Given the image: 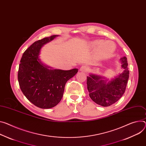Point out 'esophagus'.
I'll list each match as a JSON object with an SVG mask.
<instances>
[{
    "label": "esophagus",
    "mask_w": 146,
    "mask_h": 146,
    "mask_svg": "<svg viewBox=\"0 0 146 146\" xmlns=\"http://www.w3.org/2000/svg\"><path fill=\"white\" fill-rule=\"evenodd\" d=\"M80 70L82 72H84V73L87 72V70H88V68L86 66H82L80 69Z\"/></svg>",
    "instance_id": "obj_1"
}]
</instances>
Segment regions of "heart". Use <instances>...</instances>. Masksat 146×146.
Masks as SVG:
<instances>
[{"mask_svg": "<svg viewBox=\"0 0 146 146\" xmlns=\"http://www.w3.org/2000/svg\"><path fill=\"white\" fill-rule=\"evenodd\" d=\"M90 45L92 48L97 49V55L99 58L110 56L115 49V45L113 42L103 40L94 41L90 44Z\"/></svg>", "mask_w": 146, "mask_h": 146, "instance_id": "heart-1", "label": "heart"}]
</instances>
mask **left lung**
Masks as SVG:
<instances>
[{
	"label": "left lung",
	"instance_id": "1",
	"mask_svg": "<svg viewBox=\"0 0 146 146\" xmlns=\"http://www.w3.org/2000/svg\"><path fill=\"white\" fill-rule=\"evenodd\" d=\"M123 71L109 80L105 77L90 74L87 77V90L91 99L96 104L108 107L120 99L125 93L129 77L127 58L120 59Z\"/></svg>",
	"mask_w": 146,
	"mask_h": 146
}]
</instances>
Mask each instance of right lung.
<instances>
[{
	"instance_id": "add662e5",
	"label": "right lung",
	"mask_w": 146,
	"mask_h": 146,
	"mask_svg": "<svg viewBox=\"0 0 146 146\" xmlns=\"http://www.w3.org/2000/svg\"><path fill=\"white\" fill-rule=\"evenodd\" d=\"M58 36L52 35L35 41L24 52L19 64L18 81L21 90L31 103L42 109L58 105L66 82L78 72L77 69H54L39 58L42 46Z\"/></svg>"
}]
</instances>
